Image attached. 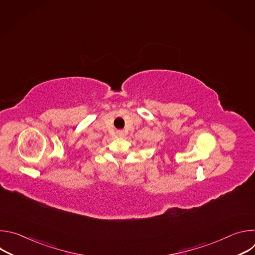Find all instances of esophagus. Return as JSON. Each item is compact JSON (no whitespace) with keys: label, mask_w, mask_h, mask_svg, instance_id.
Segmentation results:
<instances>
[{"label":"esophagus","mask_w":255,"mask_h":255,"mask_svg":"<svg viewBox=\"0 0 255 255\" xmlns=\"http://www.w3.org/2000/svg\"><path fill=\"white\" fill-rule=\"evenodd\" d=\"M117 135L121 137V136H123V135H124V132H123V131H117Z\"/></svg>","instance_id":"esophagus-1"}]
</instances>
